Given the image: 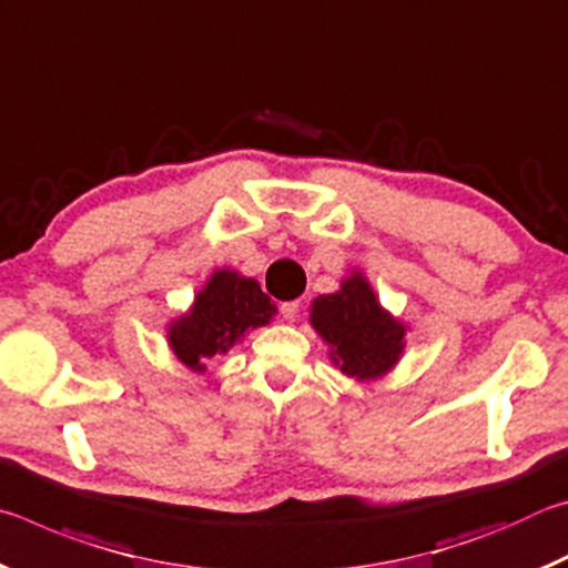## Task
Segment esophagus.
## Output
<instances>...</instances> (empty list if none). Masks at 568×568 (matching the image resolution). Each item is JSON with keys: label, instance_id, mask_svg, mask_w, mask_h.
Segmentation results:
<instances>
[{"label": "esophagus", "instance_id": "esophagus-1", "mask_svg": "<svg viewBox=\"0 0 568 568\" xmlns=\"http://www.w3.org/2000/svg\"><path fill=\"white\" fill-rule=\"evenodd\" d=\"M281 313H283V318L285 321H295L297 318V313H301V301H287V303H283L281 305Z\"/></svg>", "mask_w": 568, "mask_h": 568}]
</instances>
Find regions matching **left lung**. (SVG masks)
Wrapping results in <instances>:
<instances>
[{"mask_svg":"<svg viewBox=\"0 0 568 568\" xmlns=\"http://www.w3.org/2000/svg\"><path fill=\"white\" fill-rule=\"evenodd\" d=\"M311 325L328 345L335 368L358 383L388 376L406 351L408 325L381 305L358 267L343 277L338 291L315 297Z\"/></svg>","mask_w":568,"mask_h":568,"instance_id":"8db88e82","label":"left lung"}]
</instances>
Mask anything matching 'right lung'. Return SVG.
I'll return each mask as SVG.
<instances>
[{"mask_svg":"<svg viewBox=\"0 0 568 568\" xmlns=\"http://www.w3.org/2000/svg\"><path fill=\"white\" fill-rule=\"evenodd\" d=\"M275 313V303L255 277L240 275L233 267H217L187 311L168 323L165 338L185 368L205 373L207 361L243 343L250 331L271 325Z\"/></svg>","mask_w":568,"mask_h":568,"instance_id":"right-lung-1","label":"right lung"}]
</instances>
